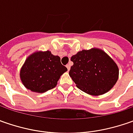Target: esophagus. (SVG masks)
Masks as SVG:
<instances>
[{"label":"esophagus","mask_w":133,"mask_h":133,"mask_svg":"<svg viewBox=\"0 0 133 133\" xmlns=\"http://www.w3.org/2000/svg\"><path fill=\"white\" fill-rule=\"evenodd\" d=\"M66 68H67V69H68V71H69V69H70V64H66Z\"/></svg>","instance_id":"34e87169"}]
</instances>
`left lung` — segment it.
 I'll return each instance as SVG.
<instances>
[{
	"instance_id": "obj_1",
	"label": "left lung",
	"mask_w": 133,
	"mask_h": 133,
	"mask_svg": "<svg viewBox=\"0 0 133 133\" xmlns=\"http://www.w3.org/2000/svg\"><path fill=\"white\" fill-rule=\"evenodd\" d=\"M71 61L73 65L69 70V76L76 87L87 94H104L118 81V66L101 49L82 50L72 56Z\"/></svg>"
}]
</instances>
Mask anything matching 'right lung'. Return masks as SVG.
<instances>
[{
    "mask_svg": "<svg viewBox=\"0 0 133 133\" xmlns=\"http://www.w3.org/2000/svg\"><path fill=\"white\" fill-rule=\"evenodd\" d=\"M67 68L61 63L58 56L49 51L38 52L28 57L21 69L23 85L35 92H45L57 85L61 75Z\"/></svg>",
    "mask_w": 133,
    "mask_h": 133,
    "instance_id": "right-lung-1",
    "label": "right lung"
}]
</instances>
